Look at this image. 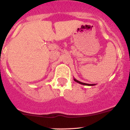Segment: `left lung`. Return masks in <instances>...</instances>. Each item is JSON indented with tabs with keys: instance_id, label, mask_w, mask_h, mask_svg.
Masks as SVG:
<instances>
[{
	"instance_id": "obj_1",
	"label": "left lung",
	"mask_w": 130,
	"mask_h": 130,
	"mask_svg": "<svg viewBox=\"0 0 130 130\" xmlns=\"http://www.w3.org/2000/svg\"><path fill=\"white\" fill-rule=\"evenodd\" d=\"M73 79H74V81H75V82L79 83V84H81V85H87V86H94V85H95V84H87V83H82V82H81V81H79L78 80L75 79V78H73Z\"/></svg>"
}]
</instances>
